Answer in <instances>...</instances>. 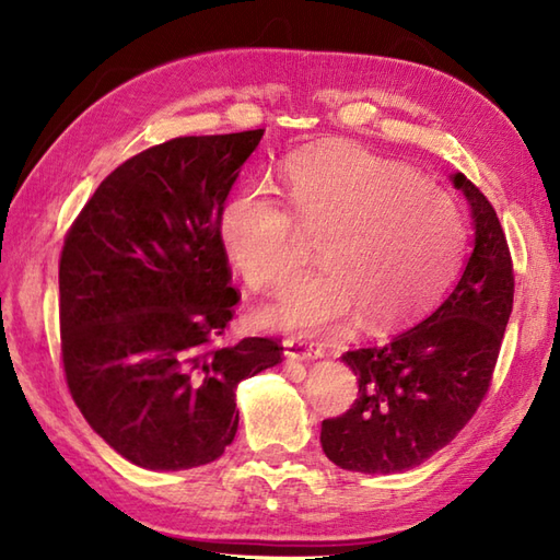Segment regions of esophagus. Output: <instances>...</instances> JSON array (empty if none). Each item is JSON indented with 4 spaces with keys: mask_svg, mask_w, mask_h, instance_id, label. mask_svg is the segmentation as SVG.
Instances as JSON below:
<instances>
[{
    "mask_svg": "<svg viewBox=\"0 0 560 560\" xmlns=\"http://www.w3.org/2000/svg\"><path fill=\"white\" fill-rule=\"evenodd\" d=\"M283 347H287V355H291V359H301V361L323 359V355H325L323 343L307 341V339H295V337H291V339L283 341Z\"/></svg>",
    "mask_w": 560,
    "mask_h": 560,
    "instance_id": "esophagus-1",
    "label": "esophagus"
}]
</instances>
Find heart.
<instances>
[{"instance_id":"1","label":"heart","mask_w":560,"mask_h":560,"mask_svg":"<svg viewBox=\"0 0 560 560\" xmlns=\"http://www.w3.org/2000/svg\"><path fill=\"white\" fill-rule=\"evenodd\" d=\"M283 205L265 185L223 201L219 243L253 291H273L319 235L323 269L295 277L267 311L273 327L325 331L355 313L385 329L431 303L464 249V219L443 187L409 165L355 147L295 153L281 171Z\"/></svg>"}]
</instances>
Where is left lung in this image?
Here are the masks:
<instances>
[{
  "label": "left lung",
  "mask_w": 560,
  "mask_h": 560,
  "mask_svg": "<svg viewBox=\"0 0 560 560\" xmlns=\"http://www.w3.org/2000/svg\"><path fill=\"white\" fill-rule=\"evenodd\" d=\"M452 180L471 207L474 253L423 323L341 355L359 375V397L347 413L325 419L319 433L325 455L341 469L419 467L469 423L491 387L513 313V257L491 201L462 173Z\"/></svg>",
  "instance_id": "left-lung-1"
}]
</instances>
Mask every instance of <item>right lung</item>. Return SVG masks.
<instances>
[{"mask_svg":"<svg viewBox=\"0 0 560 560\" xmlns=\"http://www.w3.org/2000/svg\"><path fill=\"white\" fill-rule=\"evenodd\" d=\"M261 135L177 137L141 151L67 231L59 337L69 395L137 467L219 459L237 431V383L281 361L271 337L221 343L241 293L219 213Z\"/></svg>","mask_w":560,"mask_h":560,"instance_id":"obj_1","label":"right lung"}]
</instances>
